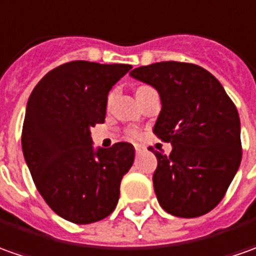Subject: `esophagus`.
Listing matches in <instances>:
<instances>
[{"mask_svg": "<svg viewBox=\"0 0 256 256\" xmlns=\"http://www.w3.org/2000/svg\"><path fill=\"white\" fill-rule=\"evenodd\" d=\"M134 148H136V152H140V151H142V146H138V144H136Z\"/></svg>", "mask_w": 256, "mask_h": 256, "instance_id": "34e87169", "label": "esophagus"}]
</instances>
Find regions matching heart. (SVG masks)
<instances>
[{"instance_id": "obj_1", "label": "heart", "mask_w": 256, "mask_h": 256, "mask_svg": "<svg viewBox=\"0 0 256 256\" xmlns=\"http://www.w3.org/2000/svg\"><path fill=\"white\" fill-rule=\"evenodd\" d=\"M130 134H132V136H133V137H134V136H136V133H134V132H132V133H130Z\"/></svg>"}]
</instances>
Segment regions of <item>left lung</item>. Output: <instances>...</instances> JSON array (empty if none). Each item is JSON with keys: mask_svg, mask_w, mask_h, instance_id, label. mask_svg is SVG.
<instances>
[{"mask_svg": "<svg viewBox=\"0 0 256 256\" xmlns=\"http://www.w3.org/2000/svg\"><path fill=\"white\" fill-rule=\"evenodd\" d=\"M130 77L154 86L161 112L152 132L172 144L170 156L152 150L158 203L176 217H199L224 198L241 164V124L223 85L196 64L161 62Z\"/></svg>", "mask_w": 256, "mask_h": 256, "instance_id": "1", "label": "left lung"}]
</instances>
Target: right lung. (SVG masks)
I'll list each match as a JSON object with an SVG mask.
<instances>
[{"mask_svg":"<svg viewBox=\"0 0 256 256\" xmlns=\"http://www.w3.org/2000/svg\"><path fill=\"white\" fill-rule=\"evenodd\" d=\"M132 66L66 62L39 81L29 96L22 151L42 198L76 224L110 214L120 180L134 161L130 142L94 148L91 128L104 123L108 94Z\"/></svg>","mask_w":256,"mask_h":256,"instance_id":"right-lung-1","label":"right lung"}]
</instances>
